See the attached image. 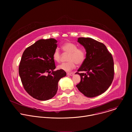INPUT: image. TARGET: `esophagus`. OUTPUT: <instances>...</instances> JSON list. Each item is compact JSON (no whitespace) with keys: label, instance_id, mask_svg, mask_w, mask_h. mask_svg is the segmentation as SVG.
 <instances>
[{"label":"esophagus","instance_id":"1","mask_svg":"<svg viewBox=\"0 0 132 132\" xmlns=\"http://www.w3.org/2000/svg\"><path fill=\"white\" fill-rule=\"evenodd\" d=\"M67 75H69V76H73V73H72V72L69 73V72H68V73H67Z\"/></svg>","mask_w":132,"mask_h":132}]
</instances>
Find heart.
I'll use <instances>...</instances> for the list:
<instances>
[{"mask_svg":"<svg viewBox=\"0 0 132 132\" xmlns=\"http://www.w3.org/2000/svg\"><path fill=\"white\" fill-rule=\"evenodd\" d=\"M63 51L68 53V62L63 63L58 66L59 69L68 72L74 69L76 64H81L86 58V52L82 48H78L77 46L72 43L67 42L65 43L62 47ZM53 59L57 62L61 60L62 55L58 48H56L53 54Z\"/></svg>","mask_w":132,"mask_h":132,"instance_id":"b5f03b06","label":"heart"}]
</instances>
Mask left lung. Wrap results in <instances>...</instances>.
Returning <instances> with one entry per match:
<instances>
[{"label":"left lung","instance_id":"left-lung-1","mask_svg":"<svg viewBox=\"0 0 132 132\" xmlns=\"http://www.w3.org/2000/svg\"><path fill=\"white\" fill-rule=\"evenodd\" d=\"M78 42L84 46L86 58L76 74L80 82L78 89L89 98L101 95L111 86L114 78V62L105 45L90 37H79ZM79 71L85 72L79 73Z\"/></svg>","mask_w":132,"mask_h":132}]
</instances>
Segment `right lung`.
<instances>
[{"instance_id": "add662e5", "label": "right lung", "mask_w": 132, "mask_h": 132, "mask_svg": "<svg viewBox=\"0 0 132 132\" xmlns=\"http://www.w3.org/2000/svg\"><path fill=\"white\" fill-rule=\"evenodd\" d=\"M57 42L54 39H41L23 53L19 73L25 90L37 100L52 98L57 91L60 79L66 75L61 69L54 71L56 66L53 54Z\"/></svg>"}]
</instances>
